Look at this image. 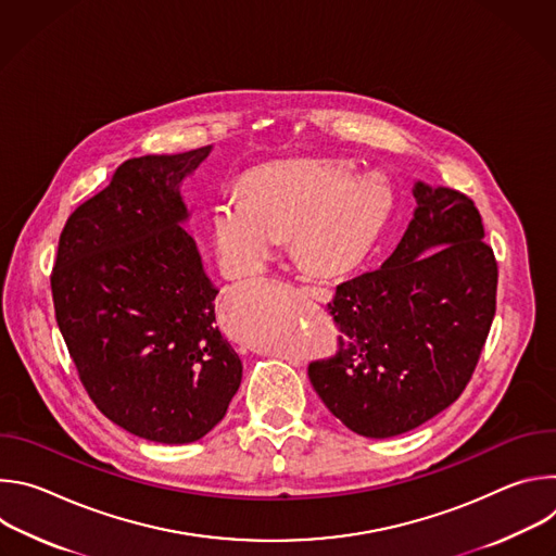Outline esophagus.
<instances>
[{"instance_id": "34e87169", "label": "esophagus", "mask_w": 556, "mask_h": 556, "mask_svg": "<svg viewBox=\"0 0 556 556\" xmlns=\"http://www.w3.org/2000/svg\"><path fill=\"white\" fill-rule=\"evenodd\" d=\"M301 292L307 294V296H312V299H326V296H328V290L321 288V286H316V283L301 286Z\"/></svg>"}]
</instances>
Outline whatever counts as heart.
I'll list each match as a JSON object with an SVG mask.
<instances>
[{"instance_id":"b5f03b06","label":"heart","mask_w":556,"mask_h":556,"mask_svg":"<svg viewBox=\"0 0 556 556\" xmlns=\"http://www.w3.org/2000/svg\"><path fill=\"white\" fill-rule=\"evenodd\" d=\"M352 163L296 161L262 169L247 195H228L211 211V240L230 277H253L294 235L299 257L316 273L354 266L376 242L393 206L384 176H356Z\"/></svg>"}]
</instances>
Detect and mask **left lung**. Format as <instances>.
<instances>
[{
    "label": "left lung",
    "mask_w": 556,
    "mask_h": 556,
    "mask_svg": "<svg viewBox=\"0 0 556 556\" xmlns=\"http://www.w3.org/2000/svg\"><path fill=\"white\" fill-rule=\"evenodd\" d=\"M401 244L328 303L339 352L307 367L326 407L354 433L393 438L459 399L484 350L497 262L472 200L416 182Z\"/></svg>",
    "instance_id": "8db88e82"
}]
</instances>
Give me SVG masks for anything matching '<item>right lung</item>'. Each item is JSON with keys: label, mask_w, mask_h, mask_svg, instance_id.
I'll list each match as a JSON object with an SVG mask.
<instances>
[{"label": "right lung", "mask_w": 556, "mask_h": 556, "mask_svg": "<svg viewBox=\"0 0 556 556\" xmlns=\"http://www.w3.org/2000/svg\"><path fill=\"white\" fill-rule=\"evenodd\" d=\"M208 147L125 161L65 222L50 286L56 326L97 409L163 444L204 438L242 382L215 326L180 195Z\"/></svg>", "instance_id": "add662e5"}]
</instances>
